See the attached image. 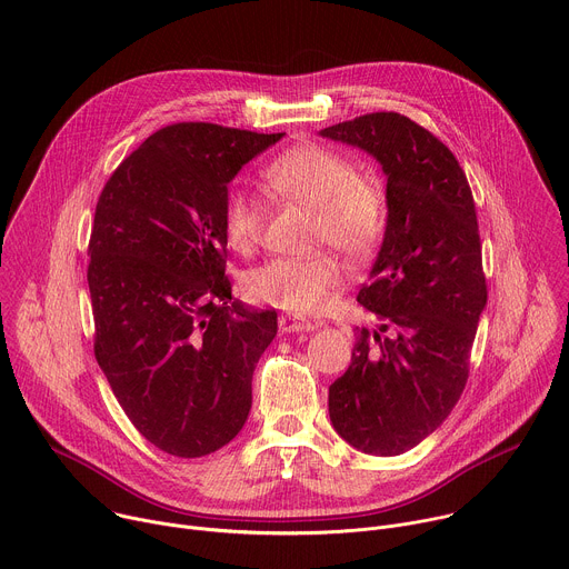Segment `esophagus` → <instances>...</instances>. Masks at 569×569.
I'll list each match as a JSON object with an SVG mask.
<instances>
[{"instance_id": "obj_1", "label": "esophagus", "mask_w": 569, "mask_h": 569, "mask_svg": "<svg viewBox=\"0 0 569 569\" xmlns=\"http://www.w3.org/2000/svg\"><path fill=\"white\" fill-rule=\"evenodd\" d=\"M317 327L306 319H299V317H292V315H281L279 317V331L281 333H308V331H315Z\"/></svg>"}]
</instances>
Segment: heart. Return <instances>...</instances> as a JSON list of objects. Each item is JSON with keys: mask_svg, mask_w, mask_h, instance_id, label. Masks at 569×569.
Segmentation results:
<instances>
[{"mask_svg": "<svg viewBox=\"0 0 569 569\" xmlns=\"http://www.w3.org/2000/svg\"><path fill=\"white\" fill-rule=\"evenodd\" d=\"M261 178L274 196L312 207L317 246L327 242L356 261L378 250L389 220L385 189L358 176L353 161L342 152L319 143L295 146L268 161ZM222 222L229 246L248 254L261 240L266 204L250 189L233 187L224 198ZM340 286L342 268L327 252L272 259L242 279V292L250 301L297 315L323 310Z\"/></svg>", "mask_w": 569, "mask_h": 569, "instance_id": "b5f03b06", "label": "heart"}]
</instances>
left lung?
Returning a JSON list of instances; mask_svg holds the SVG:
<instances>
[{
    "mask_svg": "<svg viewBox=\"0 0 569 569\" xmlns=\"http://www.w3.org/2000/svg\"><path fill=\"white\" fill-rule=\"evenodd\" d=\"M321 137L367 150L387 176V231L358 301L388 336L358 333L329 415L353 448L391 457L432 435L468 380L486 306L475 200L452 150L410 117L371 112Z\"/></svg>",
    "mask_w": 569,
    "mask_h": 569,
    "instance_id": "1",
    "label": "left lung"
}]
</instances>
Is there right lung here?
Listing matches in <instances>:
<instances>
[{"instance_id": "obj_1", "label": "right lung", "mask_w": 569, "mask_h": 569, "mask_svg": "<svg viewBox=\"0 0 569 569\" xmlns=\"http://www.w3.org/2000/svg\"><path fill=\"white\" fill-rule=\"evenodd\" d=\"M204 121L171 123L106 182L90 236L94 356L132 426L173 457L229 443L277 312L231 301L227 184L279 141Z\"/></svg>"}]
</instances>
